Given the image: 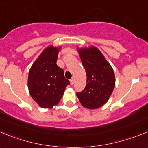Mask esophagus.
I'll return each instance as SVG.
<instances>
[{
  "mask_svg": "<svg viewBox=\"0 0 148 148\" xmlns=\"http://www.w3.org/2000/svg\"><path fill=\"white\" fill-rule=\"evenodd\" d=\"M74 83H75V79H74V78H71V79H70V84L73 85Z\"/></svg>",
  "mask_w": 148,
  "mask_h": 148,
  "instance_id": "34e87169",
  "label": "esophagus"
}]
</instances>
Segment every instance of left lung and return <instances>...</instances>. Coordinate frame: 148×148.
Here are the masks:
<instances>
[{
  "label": "left lung",
  "mask_w": 148,
  "mask_h": 148,
  "mask_svg": "<svg viewBox=\"0 0 148 148\" xmlns=\"http://www.w3.org/2000/svg\"><path fill=\"white\" fill-rule=\"evenodd\" d=\"M81 62L86 73V85L76 93L84 107L95 109L103 106L110 97L115 86V75L110 64L97 47L78 48Z\"/></svg>",
  "instance_id": "8db88e82"
}]
</instances>
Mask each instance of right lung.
<instances>
[{"label":"right lung","instance_id":"add662e5","mask_svg":"<svg viewBox=\"0 0 148 148\" xmlns=\"http://www.w3.org/2000/svg\"><path fill=\"white\" fill-rule=\"evenodd\" d=\"M62 47L48 46L38 56L30 68L28 78L29 93L38 105L44 108L56 106L70 81L64 75L63 69L56 64Z\"/></svg>","mask_w":148,"mask_h":148}]
</instances>
